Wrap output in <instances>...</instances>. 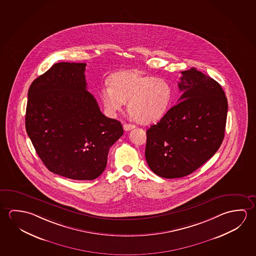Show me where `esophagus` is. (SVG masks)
Returning a JSON list of instances; mask_svg holds the SVG:
<instances>
[{
  "mask_svg": "<svg viewBox=\"0 0 256 256\" xmlns=\"http://www.w3.org/2000/svg\"><path fill=\"white\" fill-rule=\"evenodd\" d=\"M134 128H136L134 125H132V124H128V123H125V124L123 125V128H124L125 131H130V130Z\"/></svg>",
  "mask_w": 256,
  "mask_h": 256,
  "instance_id": "1",
  "label": "esophagus"
}]
</instances>
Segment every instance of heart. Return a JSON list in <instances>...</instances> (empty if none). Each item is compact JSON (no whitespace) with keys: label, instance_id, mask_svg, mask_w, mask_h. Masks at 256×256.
<instances>
[{"label":"heart","instance_id":"1","mask_svg":"<svg viewBox=\"0 0 256 256\" xmlns=\"http://www.w3.org/2000/svg\"><path fill=\"white\" fill-rule=\"evenodd\" d=\"M100 97L106 112L114 115L128 102V110L142 124L164 117L172 104L173 90L167 80L148 75L138 68L123 70L110 76Z\"/></svg>","mask_w":256,"mask_h":256}]
</instances>
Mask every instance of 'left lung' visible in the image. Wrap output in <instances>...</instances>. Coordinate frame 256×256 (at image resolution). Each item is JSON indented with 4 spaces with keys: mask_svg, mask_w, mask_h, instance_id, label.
Segmentation results:
<instances>
[{
    "mask_svg": "<svg viewBox=\"0 0 256 256\" xmlns=\"http://www.w3.org/2000/svg\"><path fill=\"white\" fill-rule=\"evenodd\" d=\"M178 104L146 131V159L156 175L188 176L222 144L228 101L220 84L196 68L181 72Z\"/></svg>",
    "mask_w": 256,
    "mask_h": 256,
    "instance_id": "1",
    "label": "left lung"
}]
</instances>
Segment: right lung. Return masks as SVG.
Masks as SVG:
<instances>
[{
    "mask_svg": "<svg viewBox=\"0 0 256 256\" xmlns=\"http://www.w3.org/2000/svg\"><path fill=\"white\" fill-rule=\"evenodd\" d=\"M86 63L59 62L32 82L26 130L50 172L92 180L107 165L110 147L123 134L120 122L102 114L86 90Z\"/></svg>",
    "mask_w": 256,
    "mask_h": 256,
    "instance_id": "obj_1",
    "label": "right lung"
}]
</instances>
